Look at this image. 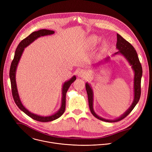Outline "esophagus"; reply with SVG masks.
<instances>
[{
    "label": "esophagus",
    "instance_id": "obj_1",
    "mask_svg": "<svg viewBox=\"0 0 152 152\" xmlns=\"http://www.w3.org/2000/svg\"><path fill=\"white\" fill-rule=\"evenodd\" d=\"M78 76L80 77H83V78H86L87 76V73L84 72V71H80L77 73Z\"/></svg>",
    "mask_w": 152,
    "mask_h": 152
}]
</instances>
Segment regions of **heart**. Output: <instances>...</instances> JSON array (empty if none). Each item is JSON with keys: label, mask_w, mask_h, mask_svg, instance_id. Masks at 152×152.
Returning <instances> with one entry per match:
<instances>
[{"label": "heart", "mask_w": 152, "mask_h": 152, "mask_svg": "<svg viewBox=\"0 0 152 152\" xmlns=\"http://www.w3.org/2000/svg\"><path fill=\"white\" fill-rule=\"evenodd\" d=\"M98 40L99 38L97 36H92L89 38L88 43L90 45H94L98 42Z\"/></svg>", "instance_id": "1"}]
</instances>
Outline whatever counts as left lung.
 <instances>
[{
	"label": "left lung",
	"instance_id": "1",
	"mask_svg": "<svg viewBox=\"0 0 152 152\" xmlns=\"http://www.w3.org/2000/svg\"><path fill=\"white\" fill-rule=\"evenodd\" d=\"M117 44L116 48L118 50V51L115 53L114 55L117 54H122L123 55L125 58L128 60L129 65L131 66L134 72V100L132 103V104L129 107V109L126 112L121 115L120 117L115 119V120H108L105 119L102 117L98 116L94 110L93 108V101H94V93L92 87L90 86L87 83L86 84V88L87 93L88 99V104L90 112L93 114L94 117L97 118L98 119L104 121L106 122H116L118 121L124 119L133 110L134 107L136 106L137 103H138L141 94V88H140V83H141V77L142 76V68L141 64L139 62V57L137 56V54L136 51L134 47L131 45L128 42L125 40L122 36L119 34H117ZM110 57H107L106 58V60H109Z\"/></svg>",
	"mask_w": 152,
	"mask_h": 152
}]
</instances>
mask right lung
Here are the masks:
<instances>
[{
	"label": "right lung",
	"mask_w": 152,
	"mask_h": 152,
	"mask_svg": "<svg viewBox=\"0 0 152 152\" xmlns=\"http://www.w3.org/2000/svg\"><path fill=\"white\" fill-rule=\"evenodd\" d=\"M54 32H55L53 31V30H50L47 29H41V30H38V31L32 32L27 37L23 39L22 41L19 43V44L18 45L16 49L14 58L12 62L11 66H10V82H11L12 95L16 104L20 109H21L22 111H23V112L26 114H27L28 116L31 117L34 120H35L37 121H38V122H50V121H53L59 118L64 113L65 110V105H66V94L67 92V90H68L69 86L76 79V77L75 76H73L69 80L64 83L62 87V104L59 110L56 113H55L52 115L43 117V116H40L29 112V111L22 104L21 100H20V98H19V96L18 89H17V86H16V68H17V66L18 65L19 61L20 58H21V57L23 54V53L24 51L25 48H26L30 44H31L32 42H34L38 38L42 36L52 35V34H54Z\"/></svg>",
	"instance_id": "right-lung-1"
}]
</instances>
